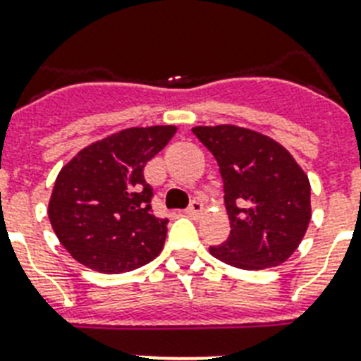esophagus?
<instances>
[{"label":"esophagus","instance_id":"34e87169","mask_svg":"<svg viewBox=\"0 0 361 361\" xmlns=\"http://www.w3.org/2000/svg\"><path fill=\"white\" fill-rule=\"evenodd\" d=\"M202 210H204V207H202L201 201H192L190 208H186V214L190 217H197V216H201Z\"/></svg>","mask_w":361,"mask_h":361}]
</instances>
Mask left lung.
<instances>
[{"label":"left lung","instance_id":"8db88e82","mask_svg":"<svg viewBox=\"0 0 361 361\" xmlns=\"http://www.w3.org/2000/svg\"><path fill=\"white\" fill-rule=\"evenodd\" d=\"M216 157L225 188L231 236L212 256L247 271L284 264L312 219L310 180L276 140L238 125L193 127Z\"/></svg>","mask_w":361,"mask_h":361}]
</instances>
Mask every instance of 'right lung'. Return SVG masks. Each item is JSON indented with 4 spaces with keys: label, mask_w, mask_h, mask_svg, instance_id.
<instances>
[{
    "label": "right lung",
    "mask_w": 361,
    "mask_h": 361,
    "mask_svg": "<svg viewBox=\"0 0 361 361\" xmlns=\"http://www.w3.org/2000/svg\"><path fill=\"white\" fill-rule=\"evenodd\" d=\"M175 125L130 127L86 145L59 171L47 216L62 247L85 267L116 275L160 255L168 219L151 210L144 168Z\"/></svg>",
    "instance_id": "1"
}]
</instances>
